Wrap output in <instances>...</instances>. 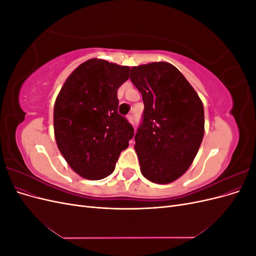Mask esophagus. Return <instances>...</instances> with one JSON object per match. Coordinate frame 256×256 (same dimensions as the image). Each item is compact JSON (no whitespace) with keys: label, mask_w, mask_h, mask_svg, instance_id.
<instances>
[{"label":"esophagus","mask_w":256,"mask_h":256,"mask_svg":"<svg viewBox=\"0 0 256 256\" xmlns=\"http://www.w3.org/2000/svg\"><path fill=\"white\" fill-rule=\"evenodd\" d=\"M127 118H128V120H129L131 124H134V116H132V114H128V115H127Z\"/></svg>","instance_id":"obj_1"}]
</instances>
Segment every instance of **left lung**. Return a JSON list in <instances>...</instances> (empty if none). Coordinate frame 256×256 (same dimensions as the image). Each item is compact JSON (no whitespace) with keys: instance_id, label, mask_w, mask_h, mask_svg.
I'll return each instance as SVG.
<instances>
[{"instance_id":"1","label":"left lung","mask_w":256,"mask_h":256,"mask_svg":"<svg viewBox=\"0 0 256 256\" xmlns=\"http://www.w3.org/2000/svg\"><path fill=\"white\" fill-rule=\"evenodd\" d=\"M130 80L144 104L134 136L141 172L152 182H172L187 171L202 143L203 104L182 74L166 62L132 67Z\"/></svg>"}]
</instances>
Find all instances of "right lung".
Listing matches in <instances>:
<instances>
[{
  "label": "right lung",
  "mask_w": 256,
  "mask_h": 256,
  "mask_svg": "<svg viewBox=\"0 0 256 256\" xmlns=\"http://www.w3.org/2000/svg\"><path fill=\"white\" fill-rule=\"evenodd\" d=\"M128 78V66L88 60L68 76L56 98L58 147L74 171L86 180L112 174L134 138L132 125L118 111V90Z\"/></svg>",
  "instance_id": "add662e5"
}]
</instances>
